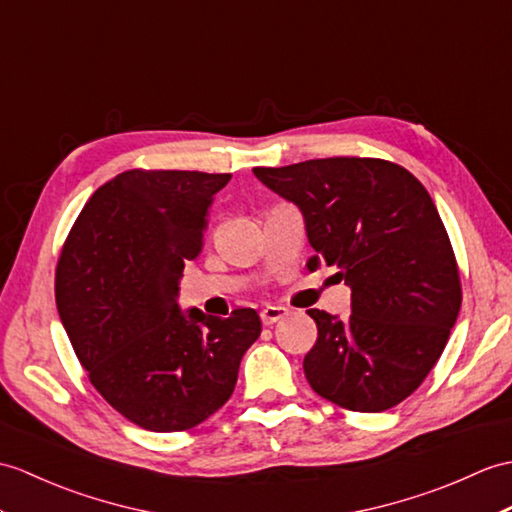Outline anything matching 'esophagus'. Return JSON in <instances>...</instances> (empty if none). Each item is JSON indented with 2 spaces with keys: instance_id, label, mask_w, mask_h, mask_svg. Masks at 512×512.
<instances>
[{
  "instance_id": "esophagus-1",
  "label": "esophagus",
  "mask_w": 512,
  "mask_h": 512,
  "mask_svg": "<svg viewBox=\"0 0 512 512\" xmlns=\"http://www.w3.org/2000/svg\"><path fill=\"white\" fill-rule=\"evenodd\" d=\"M259 316H261V323H264V325H275L277 320H283L285 316H288V310H285V307H281V305H266Z\"/></svg>"
}]
</instances>
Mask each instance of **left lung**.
<instances>
[{
	"label": "left lung",
	"mask_w": 512,
	"mask_h": 512,
	"mask_svg": "<svg viewBox=\"0 0 512 512\" xmlns=\"http://www.w3.org/2000/svg\"><path fill=\"white\" fill-rule=\"evenodd\" d=\"M303 213L314 255L351 288V314L310 310L318 327L303 371L320 397L353 412H384L421 386L460 312V277L443 220L406 168L331 157L255 168Z\"/></svg>",
	"instance_id": "1"
}]
</instances>
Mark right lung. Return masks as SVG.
<instances>
[{
	"instance_id": "obj_1",
	"label": "right lung",
	"mask_w": 512,
	"mask_h": 512,
	"mask_svg": "<svg viewBox=\"0 0 512 512\" xmlns=\"http://www.w3.org/2000/svg\"><path fill=\"white\" fill-rule=\"evenodd\" d=\"M231 174L128 170L95 192L56 268V307L80 364L111 406L150 432H183L233 395L255 310H181L185 261L205 240Z\"/></svg>"
}]
</instances>
